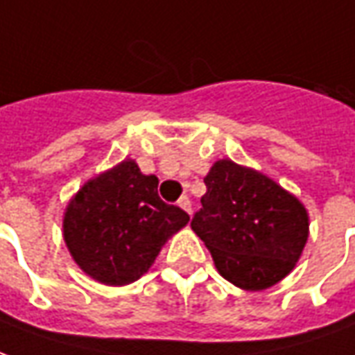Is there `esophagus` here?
I'll list each match as a JSON object with an SVG mask.
<instances>
[{
  "instance_id": "esophagus-1",
  "label": "esophagus",
  "mask_w": 355,
  "mask_h": 355,
  "mask_svg": "<svg viewBox=\"0 0 355 355\" xmlns=\"http://www.w3.org/2000/svg\"><path fill=\"white\" fill-rule=\"evenodd\" d=\"M178 207H180V209H184V211L190 215V213H192V203H190V198H188V196H182V198L178 200Z\"/></svg>"
}]
</instances>
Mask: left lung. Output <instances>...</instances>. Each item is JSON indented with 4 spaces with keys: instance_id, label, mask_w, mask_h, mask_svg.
<instances>
[{
    "instance_id": "1",
    "label": "left lung",
    "mask_w": 355,
    "mask_h": 355,
    "mask_svg": "<svg viewBox=\"0 0 355 355\" xmlns=\"http://www.w3.org/2000/svg\"><path fill=\"white\" fill-rule=\"evenodd\" d=\"M203 182L207 192L190 225L220 277L250 292L282 281L309 234L302 202L263 173L230 159L217 161Z\"/></svg>"
}]
</instances>
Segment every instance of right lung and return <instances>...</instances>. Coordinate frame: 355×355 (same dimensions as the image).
I'll list each match as a JSON object with an SVG mask.
<instances>
[{"label": "right lung", "mask_w": 355, "mask_h": 355, "mask_svg": "<svg viewBox=\"0 0 355 355\" xmlns=\"http://www.w3.org/2000/svg\"><path fill=\"white\" fill-rule=\"evenodd\" d=\"M155 175H142L136 161L88 180L67 205L63 238L76 265L94 281L123 286L152 267L161 246L190 220L165 203Z\"/></svg>", "instance_id": "right-lung-1"}]
</instances>
